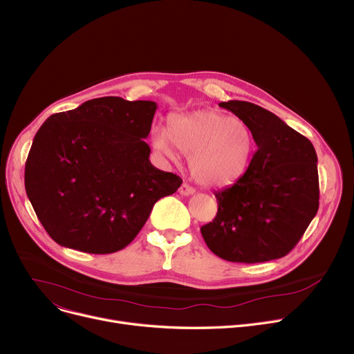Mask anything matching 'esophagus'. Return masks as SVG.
I'll use <instances>...</instances> for the list:
<instances>
[{
    "instance_id": "esophagus-1",
    "label": "esophagus",
    "mask_w": 354,
    "mask_h": 354,
    "mask_svg": "<svg viewBox=\"0 0 354 354\" xmlns=\"http://www.w3.org/2000/svg\"><path fill=\"white\" fill-rule=\"evenodd\" d=\"M179 194L183 195V196H189V195L195 194V189L191 187V185H188V183H182L180 188H179Z\"/></svg>"
}]
</instances>
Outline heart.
Instances as JSON below:
<instances>
[{"mask_svg":"<svg viewBox=\"0 0 354 354\" xmlns=\"http://www.w3.org/2000/svg\"><path fill=\"white\" fill-rule=\"evenodd\" d=\"M171 143L189 158V171L203 187H228L248 171L255 140L250 126L216 110L172 115L166 133H153V145L174 158Z\"/></svg>","mask_w":354,"mask_h":354,"instance_id":"heart-1","label":"heart"}]
</instances>
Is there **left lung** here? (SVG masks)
Listing matches in <instances>:
<instances>
[{"label":"left lung","mask_w":354,"mask_h":354,"mask_svg":"<svg viewBox=\"0 0 354 354\" xmlns=\"http://www.w3.org/2000/svg\"><path fill=\"white\" fill-rule=\"evenodd\" d=\"M252 130L258 151L232 187L215 192L218 212L201 227L208 248L231 263L287 255L319 211L313 143L271 111L250 102L219 103Z\"/></svg>","instance_id":"left-lung-1"}]
</instances>
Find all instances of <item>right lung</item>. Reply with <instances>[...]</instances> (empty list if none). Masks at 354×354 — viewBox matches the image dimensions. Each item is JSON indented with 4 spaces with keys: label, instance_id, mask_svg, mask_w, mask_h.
<instances>
[{
    "label": "right lung",
    "instance_id": "right-lung-1",
    "mask_svg": "<svg viewBox=\"0 0 354 354\" xmlns=\"http://www.w3.org/2000/svg\"><path fill=\"white\" fill-rule=\"evenodd\" d=\"M158 104L100 97L51 115L26 162V192L47 234L88 254L123 250L182 179L155 167L143 140Z\"/></svg>",
    "mask_w": 354,
    "mask_h": 354
}]
</instances>
